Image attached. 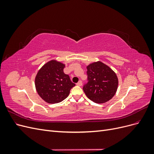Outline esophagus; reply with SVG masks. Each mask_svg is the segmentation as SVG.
Returning <instances> with one entry per match:
<instances>
[{"instance_id": "esophagus-1", "label": "esophagus", "mask_w": 154, "mask_h": 154, "mask_svg": "<svg viewBox=\"0 0 154 154\" xmlns=\"http://www.w3.org/2000/svg\"><path fill=\"white\" fill-rule=\"evenodd\" d=\"M76 85H78V86H82V82L81 81V80H80V81H79L77 83H76Z\"/></svg>"}]
</instances>
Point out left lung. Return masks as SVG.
I'll list each match as a JSON object with an SVG mask.
<instances>
[{
  "label": "left lung",
  "instance_id": "8db88e82",
  "mask_svg": "<svg viewBox=\"0 0 154 154\" xmlns=\"http://www.w3.org/2000/svg\"><path fill=\"white\" fill-rule=\"evenodd\" d=\"M88 82L83 90L88 99L96 103L109 101L115 95L118 87L116 72L100 61L87 66Z\"/></svg>",
  "mask_w": 154,
  "mask_h": 154
}]
</instances>
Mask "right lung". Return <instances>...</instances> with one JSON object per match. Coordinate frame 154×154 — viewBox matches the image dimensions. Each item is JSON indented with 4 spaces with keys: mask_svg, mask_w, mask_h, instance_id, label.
Wrapping results in <instances>:
<instances>
[{
    "mask_svg": "<svg viewBox=\"0 0 154 154\" xmlns=\"http://www.w3.org/2000/svg\"><path fill=\"white\" fill-rule=\"evenodd\" d=\"M66 65L56 60L45 63L37 72L35 87L38 95L48 103H58L69 96L75 86L69 75L63 72Z\"/></svg>",
    "mask_w": 154,
    "mask_h": 154,
    "instance_id": "right-lung-1",
    "label": "right lung"
}]
</instances>
